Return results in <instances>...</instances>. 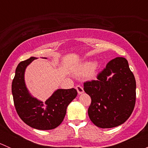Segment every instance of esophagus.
<instances>
[{
  "instance_id": "esophagus-1",
  "label": "esophagus",
  "mask_w": 148,
  "mask_h": 148,
  "mask_svg": "<svg viewBox=\"0 0 148 148\" xmlns=\"http://www.w3.org/2000/svg\"><path fill=\"white\" fill-rule=\"evenodd\" d=\"M76 89L77 90V92H78L79 95H82V94L84 93L83 87L80 86V85H77V86H76Z\"/></svg>"
}]
</instances>
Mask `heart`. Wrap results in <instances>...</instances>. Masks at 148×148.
<instances>
[{
    "label": "heart",
    "mask_w": 148,
    "mask_h": 148,
    "mask_svg": "<svg viewBox=\"0 0 148 148\" xmlns=\"http://www.w3.org/2000/svg\"><path fill=\"white\" fill-rule=\"evenodd\" d=\"M96 66V62H86L80 65L79 69V73L80 74H86L90 72Z\"/></svg>",
    "instance_id": "b5f03b06"
}]
</instances>
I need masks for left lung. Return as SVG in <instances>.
Instances as JSON below:
<instances>
[{
	"label": "left lung",
	"mask_w": 148,
	"mask_h": 148,
	"mask_svg": "<svg viewBox=\"0 0 148 148\" xmlns=\"http://www.w3.org/2000/svg\"><path fill=\"white\" fill-rule=\"evenodd\" d=\"M90 96L89 119L100 128H112L125 122L132 114L136 99L135 77L123 57L110 61L97 76V80L84 84Z\"/></svg>",
	"instance_id": "8db88e82"
}]
</instances>
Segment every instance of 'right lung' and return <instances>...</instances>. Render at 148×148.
I'll use <instances>...</instances> for the list:
<instances>
[{"mask_svg":"<svg viewBox=\"0 0 148 148\" xmlns=\"http://www.w3.org/2000/svg\"><path fill=\"white\" fill-rule=\"evenodd\" d=\"M36 59L31 56L17 66L12 82V94L20 118L34 129L48 130L57 127L62 123L67 107L75 99L77 91L74 88L58 89L44 102L33 97L26 87L24 75L26 67Z\"/></svg>","mask_w":148,"mask_h":148,"instance_id":"1","label":"right lung"}]
</instances>
